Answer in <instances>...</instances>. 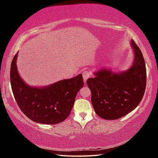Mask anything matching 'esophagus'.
<instances>
[{
	"instance_id": "obj_1",
	"label": "esophagus",
	"mask_w": 158,
	"mask_h": 158,
	"mask_svg": "<svg viewBox=\"0 0 158 158\" xmlns=\"http://www.w3.org/2000/svg\"><path fill=\"white\" fill-rule=\"evenodd\" d=\"M82 75H83V79H84V81L85 82L88 78L91 76V73H90L89 71H84L82 73Z\"/></svg>"
}]
</instances>
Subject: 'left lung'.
Returning a JSON list of instances; mask_svg holds the SVG:
<instances>
[{"label": "left lung", "mask_w": 158, "mask_h": 158, "mask_svg": "<svg viewBox=\"0 0 158 158\" xmlns=\"http://www.w3.org/2000/svg\"><path fill=\"white\" fill-rule=\"evenodd\" d=\"M130 45L134 59L129 68L119 73L100 68L94 73V78L86 81L93 108L102 118L118 119L134 110L143 98L146 85L145 60L133 40Z\"/></svg>", "instance_id": "1"}]
</instances>
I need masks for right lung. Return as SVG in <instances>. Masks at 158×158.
Masks as SVG:
<instances>
[{
  "label": "right lung",
  "mask_w": 158,
  "mask_h": 158,
  "mask_svg": "<svg viewBox=\"0 0 158 158\" xmlns=\"http://www.w3.org/2000/svg\"><path fill=\"white\" fill-rule=\"evenodd\" d=\"M18 53L10 68L13 95L23 114L42 124H57L69 116L79 90L84 86L82 74L42 87L31 86L20 77L17 67Z\"/></svg>",
  "instance_id": "obj_1"
}]
</instances>
